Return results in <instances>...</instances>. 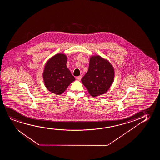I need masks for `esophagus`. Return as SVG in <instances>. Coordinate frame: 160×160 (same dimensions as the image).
I'll use <instances>...</instances> for the list:
<instances>
[{"label": "esophagus", "instance_id": "obj_1", "mask_svg": "<svg viewBox=\"0 0 160 160\" xmlns=\"http://www.w3.org/2000/svg\"><path fill=\"white\" fill-rule=\"evenodd\" d=\"M81 78H82V76H81V75H80L79 77H77V79H78V80L80 81V80H81Z\"/></svg>", "mask_w": 160, "mask_h": 160}]
</instances>
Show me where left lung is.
I'll return each instance as SVG.
<instances>
[{"label": "left lung", "mask_w": 160, "mask_h": 160, "mask_svg": "<svg viewBox=\"0 0 160 160\" xmlns=\"http://www.w3.org/2000/svg\"><path fill=\"white\" fill-rule=\"evenodd\" d=\"M113 67L107 59L98 55L91 56L88 72L81 79L83 85L92 97L105 93L114 80Z\"/></svg>", "instance_id": "8db88e82"}]
</instances>
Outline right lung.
Returning <instances> with one entry per match:
<instances>
[{
    "label": "right lung",
    "mask_w": 160,
    "mask_h": 160,
    "mask_svg": "<svg viewBox=\"0 0 160 160\" xmlns=\"http://www.w3.org/2000/svg\"><path fill=\"white\" fill-rule=\"evenodd\" d=\"M67 62L66 55L57 53L48 59L44 67V84L49 91L57 95L62 94L75 80L67 68Z\"/></svg>",
    "instance_id": "right-lung-1"
}]
</instances>
